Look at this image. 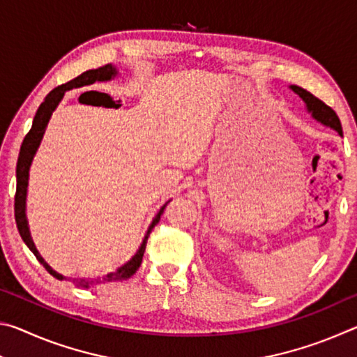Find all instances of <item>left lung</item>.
I'll return each mask as SVG.
<instances>
[{
	"label": "left lung",
	"mask_w": 357,
	"mask_h": 357,
	"mask_svg": "<svg viewBox=\"0 0 357 357\" xmlns=\"http://www.w3.org/2000/svg\"><path fill=\"white\" fill-rule=\"evenodd\" d=\"M293 93H296L302 99V102L305 104V110L312 114V118L318 121V123H321L326 128H331L334 129L338 135L343 137V130H342V124H340V119H338L337 113L332 110L331 107H328L324 104V102L319 100L315 96L310 94L309 91H305V89H302L299 86H296V84H291L289 86Z\"/></svg>",
	"instance_id": "left-lung-1"
}]
</instances>
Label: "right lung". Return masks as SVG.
I'll list each match as a JSON object with an SVG mask.
<instances>
[{
  "label": "right lung",
  "instance_id": "obj_1",
  "mask_svg": "<svg viewBox=\"0 0 357 357\" xmlns=\"http://www.w3.org/2000/svg\"><path fill=\"white\" fill-rule=\"evenodd\" d=\"M118 75H119V70L116 69V66L107 64V66H104V68L83 72L82 75H78L77 78H74V80H70L68 83L61 84V86L53 89V91H50L45 96L44 102H42L40 107L38 108V112H36L31 129H29L28 135L25 137V140H23V143H22L19 160H17V172H15V174H17V192H15V206H14V209H15L17 228H19L20 236L23 239V243L28 245V249L34 253L36 258H38L40 261V264H44V268L48 271V273H50L58 280H64V279H68V277H64L63 274L56 273V271L53 269L52 266L40 257V253H39L38 249H36L34 241L31 238V231H29V225H28V219H26V195H28L29 168H31L34 155H36V153H38V149L40 146L42 138H44L48 121H50L53 112L56 110L59 102L63 100L66 91H70V89H74V88L88 86V84H93L96 82H110ZM168 203H170V200H168L164 204V206L159 209V213L154 215V219H153V222L149 223L148 231H146V234H144L140 247H138L135 255L132 257L128 263L119 266L116 271H113V273H108L104 277H98V279H74L72 282H74L77 287L89 288V287H94V285H100V283L126 280V279H129V277L134 275L137 273V269L140 268V264H142L143 253H144V249H146L149 233L153 231V228L157 225V223H159L160 215H162V213H164V209H165Z\"/></svg>",
  "mask_w": 357,
  "mask_h": 357
}]
</instances>
